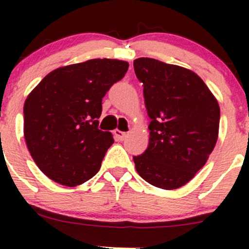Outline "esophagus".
Wrapping results in <instances>:
<instances>
[{
    "label": "esophagus",
    "mask_w": 249,
    "mask_h": 249,
    "mask_svg": "<svg viewBox=\"0 0 249 249\" xmlns=\"http://www.w3.org/2000/svg\"><path fill=\"white\" fill-rule=\"evenodd\" d=\"M114 136L118 141H124L125 139H126L127 134H126V132H124V131H120V130H115Z\"/></svg>",
    "instance_id": "1"
}]
</instances>
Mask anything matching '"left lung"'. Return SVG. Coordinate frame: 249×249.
<instances>
[{"instance_id":"obj_1","label":"left lung","mask_w":249,"mask_h":249,"mask_svg":"<svg viewBox=\"0 0 249 249\" xmlns=\"http://www.w3.org/2000/svg\"><path fill=\"white\" fill-rule=\"evenodd\" d=\"M150 118L149 144L134 157L145 182L177 189L206 164L218 137L217 100L194 72L150 57L134 61Z\"/></svg>"}]
</instances>
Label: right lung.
Here are the masks:
<instances>
[{
  "instance_id": "right-lung-1",
  "label": "right lung",
  "mask_w": 249,
  "mask_h": 249,
  "mask_svg": "<svg viewBox=\"0 0 249 249\" xmlns=\"http://www.w3.org/2000/svg\"><path fill=\"white\" fill-rule=\"evenodd\" d=\"M126 61L92 59L47 74L24 105V136L42 172L67 187L101 167L112 134L99 129L102 99L126 73Z\"/></svg>"
}]
</instances>
